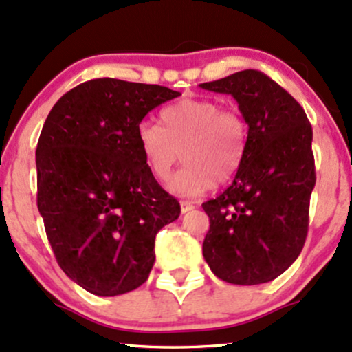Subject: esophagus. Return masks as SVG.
Returning <instances> with one entry per match:
<instances>
[{
  "label": "esophagus",
  "mask_w": 352,
  "mask_h": 352,
  "mask_svg": "<svg viewBox=\"0 0 352 352\" xmlns=\"http://www.w3.org/2000/svg\"><path fill=\"white\" fill-rule=\"evenodd\" d=\"M180 208L182 213H187L190 210L195 208V205H193V201H180Z\"/></svg>",
  "instance_id": "1"
}]
</instances>
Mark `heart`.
I'll return each instance as SVG.
<instances>
[{
	"label": "heart",
	"instance_id": "1",
	"mask_svg": "<svg viewBox=\"0 0 352 352\" xmlns=\"http://www.w3.org/2000/svg\"><path fill=\"white\" fill-rule=\"evenodd\" d=\"M160 122L144 120L137 145L157 180H167L184 155L185 165L168 184L179 197H199L227 182L245 155L248 124L238 109L213 99H182L160 112Z\"/></svg>",
	"mask_w": 352,
	"mask_h": 352
}]
</instances>
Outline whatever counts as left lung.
Segmentation results:
<instances>
[{"instance_id":"left-lung-1","label":"left lung","mask_w":352,"mask_h":352,"mask_svg":"<svg viewBox=\"0 0 352 352\" xmlns=\"http://www.w3.org/2000/svg\"><path fill=\"white\" fill-rule=\"evenodd\" d=\"M200 87L232 96L248 124L233 184L201 205L210 218L204 258L232 285L268 283L293 265L308 235L316 184L313 129L294 98L260 71H240Z\"/></svg>"}]
</instances>
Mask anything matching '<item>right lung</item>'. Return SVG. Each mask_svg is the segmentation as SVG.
<instances>
[{
  "mask_svg": "<svg viewBox=\"0 0 352 352\" xmlns=\"http://www.w3.org/2000/svg\"><path fill=\"white\" fill-rule=\"evenodd\" d=\"M180 92L102 78L60 98L36 147L38 210L56 260L86 292L139 288L155 261V235L180 215L137 145L152 109Z\"/></svg>",
  "mask_w": 352,
  "mask_h": 352,
  "instance_id": "1",
  "label": "right lung"
}]
</instances>
